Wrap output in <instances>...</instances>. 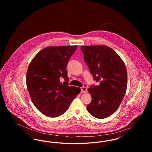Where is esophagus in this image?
I'll list each match as a JSON object with an SVG mask.
<instances>
[{
	"label": "esophagus",
	"instance_id": "esophagus-1",
	"mask_svg": "<svg viewBox=\"0 0 152 152\" xmlns=\"http://www.w3.org/2000/svg\"><path fill=\"white\" fill-rule=\"evenodd\" d=\"M81 91H82L83 92L86 93L87 92V86L84 85L83 87H81Z\"/></svg>",
	"mask_w": 152,
	"mask_h": 152
}]
</instances>
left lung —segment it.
Returning <instances> with one entry per match:
<instances>
[{
  "label": "left lung",
  "mask_w": 152,
  "mask_h": 152,
  "mask_svg": "<svg viewBox=\"0 0 152 152\" xmlns=\"http://www.w3.org/2000/svg\"><path fill=\"white\" fill-rule=\"evenodd\" d=\"M84 61L99 86L89 88L92 101L87 110L97 118H105L118 108L126 91L127 71L121 58L107 45L81 46Z\"/></svg>",
  "instance_id": "8db88e82"
}]
</instances>
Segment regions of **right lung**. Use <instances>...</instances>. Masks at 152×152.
<instances>
[{
    "instance_id": "add662e5",
    "label": "right lung",
    "mask_w": 152,
    "mask_h": 152,
    "mask_svg": "<svg viewBox=\"0 0 152 152\" xmlns=\"http://www.w3.org/2000/svg\"><path fill=\"white\" fill-rule=\"evenodd\" d=\"M77 46L47 47L38 52L29 64L26 84L33 104L45 116L56 117L69 108L81 91L68 86L66 65ZM63 77L65 81L60 82Z\"/></svg>"
}]
</instances>
